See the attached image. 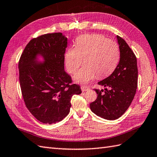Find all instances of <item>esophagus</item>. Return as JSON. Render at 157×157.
Listing matches in <instances>:
<instances>
[{"instance_id": "esophagus-1", "label": "esophagus", "mask_w": 157, "mask_h": 157, "mask_svg": "<svg viewBox=\"0 0 157 157\" xmlns=\"http://www.w3.org/2000/svg\"><path fill=\"white\" fill-rule=\"evenodd\" d=\"M81 89H82V92H86V91H87L90 90L89 87H87V86H83L81 87Z\"/></svg>"}]
</instances>
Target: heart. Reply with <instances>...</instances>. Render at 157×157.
<instances>
[{
    "label": "heart",
    "mask_w": 157,
    "mask_h": 157,
    "mask_svg": "<svg viewBox=\"0 0 157 157\" xmlns=\"http://www.w3.org/2000/svg\"><path fill=\"white\" fill-rule=\"evenodd\" d=\"M120 58L118 45L99 34L80 36L75 47H70L65 53L64 62L67 71L74 74L83 64L86 66L74 75V81L86 85L95 79L96 75L104 78L114 70Z\"/></svg>",
    "instance_id": "1"
}]
</instances>
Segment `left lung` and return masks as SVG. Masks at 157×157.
Wrapping results in <instances>:
<instances>
[{"mask_svg":"<svg viewBox=\"0 0 157 157\" xmlns=\"http://www.w3.org/2000/svg\"><path fill=\"white\" fill-rule=\"evenodd\" d=\"M120 61L112 74L98 83L105 89H95L98 96L90 104L94 114L109 120L120 118L130 106L135 96L138 84L136 57L122 37L117 35Z\"/></svg>","mask_w":157,"mask_h":157,"instance_id":"left-lung-1","label":"left lung"}]
</instances>
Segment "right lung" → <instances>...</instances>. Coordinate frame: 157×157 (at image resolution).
<instances>
[{
    "mask_svg": "<svg viewBox=\"0 0 157 157\" xmlns=\"http://www.w3.org/2000/svg\"><path fill=\"white\" fill-rule=\"evenodd\" d=\"M67 39L61 33L33 38L19 61V82L25 105L42 123L52 124L63 120L70 111L72 96L82 93L80 86L64 70ZM41 55L44 61H36Z\"/></svg>",
    "mask_w": 157,
    "mask_h": 157,
    "instance_id": "obj_1",
    "label": "right lung"
}]
</instances>
